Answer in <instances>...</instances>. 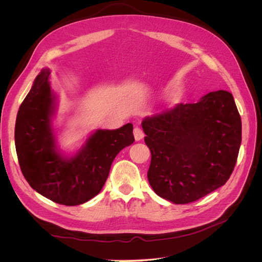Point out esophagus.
Returning <instances> with one entry per match:
<instances>
[{
    "label": "esophagus",
    "mask_w": 262,
    "mask_h": 262,
    "mask_svg": "<svg viewBox=\"0 0 262 262\" xmlns=\"http://www.w3.org/2000/svg\"><path fill=\"white\" fill-rule=\"evenodd\" d=\"M133 134H134V139H136V141H141L142 139L144 138V133L143 131H142L140 128H134L133 130Z\"/></svg>",
    "instance_id": "obj_1"
}]
</instances>
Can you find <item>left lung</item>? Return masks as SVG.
<instances>
[{"label":"left lung","instance_id":"obj_1","mask_svg":"<svg viewBox=\"0 0 262 262\" xmlns=\"http://www.w3.org/2000/svg\"><path fill=\"white\" fill-rule=\"evenodd\" d=\"M152 160L154 192L175 204L199 200L225 185L242 143V120L233 95L216 91L195 104H178L142 121Z\"/></svg>","mask_w":262,"mask_h":262}]
</instances>
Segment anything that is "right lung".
<instances>
[{
	"mask_svg": "<svg viewBox=\"0 0 262 262\" xmlns=\"http://www.w3.org/2000/svg\"><path fill=\"white\" fill-rule=\"evenodd\" d=\"M50 70L42 69L24 99L15 123V146L24 177L38 193L55 203L78 205L97 195L121 149L134 142L133 125L96 130L73 155L58 148L52 118L57 96Z\"/></svg>",
	"mask_w": 262,
	"mask_h": 262,
	"instance_id": "right-lung-1",
	"label": "right lung"
}]
</instances>
